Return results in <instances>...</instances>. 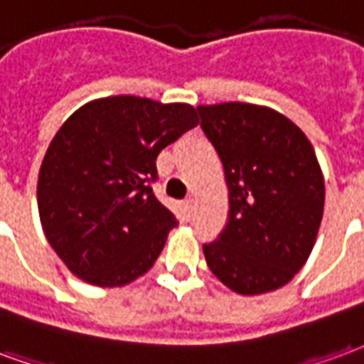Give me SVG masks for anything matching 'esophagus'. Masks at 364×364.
<instances>
[{
    "label": "esophagus",
    "mask_w": 364,
    "mask_h": 364,
    "mask_svg": "<svg viewBox=\"0 0 364 364\" xmlns=\"http://www.w3.org/2000/svg\"><path fill=\"white\" fill-rule=\"evenodd\" d=\"M184 209H186V213L192 215L193 209H196V200H193V198H188V200H184Z\"/></svg>",
    "instance_id": "34e87169"
}]
</instances>
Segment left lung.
I'll list each match as a JSON object with an SVG mask.
<instances>
[{
  "mask_svg": "<svg viewBox=\"0 0 364 364\" xmlns=\"http://www.w3.org/2000/svg\"><path fill=\"white\" fill-rule=\"evenodd\" d=\"M229 188V221L203 244L209 269L238 294L287 285L316 242L323 176L299 126L273 108L248 102L198 106Z\"/></svg>",
  "mask_w": 364,
  "mask_h": 364,
  "instance_id": "1",
  "label": "left lung"
}]
</instances>
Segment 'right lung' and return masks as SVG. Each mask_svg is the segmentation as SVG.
<instances>
[{"mask_svg":"<svg viewBox=\"0 0 364 364\" xmlns=\"http://www.w3.org/2000/svg\"><path fill=\"white\" fill-rule=\"evenodd\" d=\"M198 126L196 108L151 98H97L58 129L38 172L48 242L73 275L124 287L163 252L174 215L156 200V156Z\"/></svg>","mask_w":364,"mask_h":364,"instance_id":"1","label":"right lung"}]
</instances>
